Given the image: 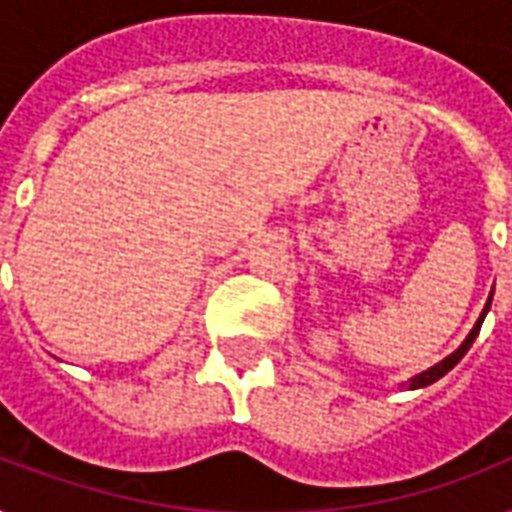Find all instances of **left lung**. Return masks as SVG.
I'll list each match as a JSON object with an SVG mask.
<instances>
[{"label":"left lung","instance_id":"1","mask_svg":"<svg viewBox=\"0 0 512 512\" xmlns=\"http://www.w3.org/2000/svg\"><path fill=\"white\" fill-rule=\"evenodd\" d=\"M489 305H492V297H489V300H486L484 313H481V316H478L476 327L470 329V335L465 337V342H462L460 348L454 350L452 356H446L444 361H441V364L430 366V369H425V372H422V374H417V377H412V380H409V388L414 390V388H425V385H433V382L441 380V377H444V374L449 372V369H454V364H460V358L465 356V353H468L470 345H473V340H476L478 332H481V324H484V316H486V313H489Z\"/></svg>","mask_w":512,"mask_h":512}]
</instances>
